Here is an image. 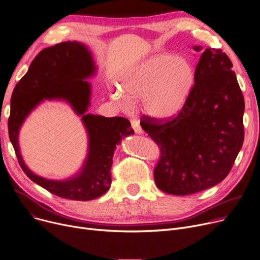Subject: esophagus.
Listing matches in <instances>:
<instances>
[{
    "instance_id": "1",
    "label": "esophagus",
    "mask_w": 260,
    "mask_h": 260,
    "mask_svg": "<svg viewBox=\"0 0 260 260\" xmlns=\"http://www.w3.org/2000/svg\"><path fill=\"white\" fill-rule=\"evenodd\" d=\"M131 122H132V126H133V128H134V131H135L136 134H142V133H143V131H142L141 126H140L139 121L136 120V119H133V120L131 121Z\"/></svg>"
}]
</instances>
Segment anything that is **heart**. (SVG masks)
Instances as JSON below:
<instances>
[{"label": "heart", "mask_w": 260, "mask_h": 260, "mask_svg": "<svg viewBox=\"0 0 260 260\" xmlns=\"http://www.w3.org/2000/svg\"><path fill=\"white\" fill-rule=\"evenodd\" d=\"M193 63L185 56L158 54L136 66L126 73L121 86L112 97L121 108L127 109L132 99H141L144 111L153 118L169 119L186 106L196 84Z\"/></svg>", "instance_id": "b5f03b06"}]
</instances>
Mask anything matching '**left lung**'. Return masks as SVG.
<instances>
[{
	"instance_id": "left-lung-1",
	"label": "left lung",
	"mask_w": 260,
	"mask_h": 260,
	"mask_svg": "<svg viewBox=\"0 0 260 260\" xmlns=\"http://www.w3.org/2000/svg\"><path fill=\"white\" fill-rule=\"evenodd\" d=\"M232 67L221 49L207 48L184 109L169 119L142 116V128L160 148L153 176L162 191L197 193L232 169L245 137V99Z\"/></svg>"
}]
</instances>
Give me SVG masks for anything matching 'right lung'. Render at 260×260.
Returning a JSON list of instances; mask_svg holds the SVG:
<instances>
[{"mask_svg": "<svg viewBox=\"0 0 260 260\" xmlns=\"http://www.w3.org/2000/svg\"><path fill=\"white\" fill-rule=\"evenodd\" d=\"M92 56L82 44L63 42L42 50L30 64L28 72L16 83L11 96L8 119L9 139L17 161L26 176L57 197L90 201L105 194L111 187L113 154L121 138L134 134L131 122L123 117L107 118L84 114L90 105V83L93 75ZM45 99H64L79 114L89 132L88 159L81 175L68 181H50L31 173L18 150L17 135L26 115Z\"/></svg>", "mask_w": 260, "mask_h": 260, "instance_id": "1", "label": "right lung"}]
</instances>
